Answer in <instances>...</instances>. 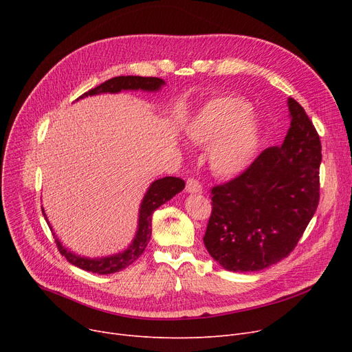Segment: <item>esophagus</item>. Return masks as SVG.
<instances>
[{
  "mask_svg": "<svg viewBox=\"0 0 352 352\" xmlns=\"http://www.w3.org/2000/svg\"><path fill=\"white\" fill-rule=\"evenodd\" d=\"M186 190H187V192H190V194H201V192H202L201 184H199L195 178H188V179H187Z\"/></svg>",
  "mask_w": 352,
  "mask_h": 352,
  "instance_id": "34e87169",
  "label": "esophagus"
}]
</instances>
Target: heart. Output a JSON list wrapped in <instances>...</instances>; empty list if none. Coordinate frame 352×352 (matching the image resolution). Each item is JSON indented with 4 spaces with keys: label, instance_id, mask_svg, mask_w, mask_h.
Masks as SVG:
<instances>
[{
    "label": "heart",
    "instance_id": "heart-1",
    "mask_svg": "<svg viewBox=\"0 0 352 352\" xmlns=\"http://www.w3.org/2000/svg\"><path fill=\"white\" fill-rule=\"evenodd\" d=\"M251 105L239 97H218L208 101L187 126L190 138L210 144V164L219 175L244 171L256 151L260 128L250 116Z\"/></svg>",
    "mask_w": 352,
    "mask_h": 352
}]
</instances>
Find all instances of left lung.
<instances>
[{
    "mask_svg": "<svg viewBox=\"0 0 352 352\" xmlns=\"http://www.w3.org/2000/svg\"><path fill=\"white\" fill-rule=\"evenodd\" d=\"M291 126L235 178L211 188L207 251L228 271L252 272L287 258L320 202L321 141L304 108L288 100Z\"/></svg>",
    "mask_w": 352,
    "mask_h": 352,
    "instance_id": "1",
    "label": "left lung"
}]
</instances>
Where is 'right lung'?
<instances>
[{
	"label": "right lung",
	"mask_w": 352,
	"mask_h": 352,
	"mask_svg": "<svg viewBox=\"0 0 352 352\" xmlns=\"http://www.w3.org/2000/svg\"><path fill=\"white\" fill-rule=\"evenodd\" d=\"M164 85V81L157 77H137V76H121L114 77L98 87L87 91L80 98L102 94V92H120L121 89H144V91H157ZM186 182L181 178L175 177H164L151 184V187L148 188L142 204L140 210V219H138V231L134 238L133 244L129 245L128 250H125L121 254H116L113 256L107 258H96V260H89V258L78 256L76 254H71L67 251L58 238H55V244L58 247V251L61 255L67 258V261L72 265H76L81 270L94 272V274H113L117 271L124 270L125 267L131 265L137 258L144 252L148 241L151 238V218L153 212L165 204L166 201H170L175 194L184 190ZM44 214V210H43ZM45 215V214H44ZM47 219V218H45Z\"/></svg>",
	"instance_id": "1"
}]
</instances>
